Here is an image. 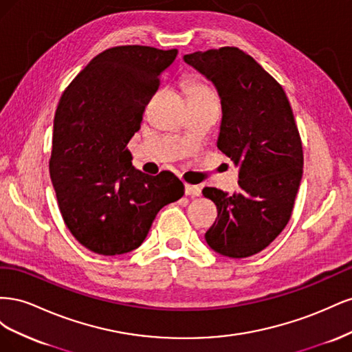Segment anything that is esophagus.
Segmentation results:
<instances>
[{
	"mask_svg": "<svg viewBox=\"0 0 352 352\" xmlns=\"http://www.w3.org/2000/svg\"><path fill=\"white\" fill-rule=\"evenodd\" d=\"M185 194L189 197H199L201 195V188L198 185H185Z\"/></svg>",
	"mask_w": 352,
	"mask_h": 352,
	"instance_id": "obj_1",
	"label": "esophagus"
}]
</instances>
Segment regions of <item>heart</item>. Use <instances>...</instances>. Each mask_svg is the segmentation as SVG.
Returning <instances> with one entry per match:
<instances>
[{
	"label": "heart",
	"mask_w": 352,
	"mask_h": 352,
	"mask_svg": "<svg viewBox=\"0 0 352 352\" xmlns=\"http://www.w3.org/2000/svg\"><path fill=\"white\" fill-rule=\"evenodd\" d=\"M186 95H188V100L189 98H208V97H214L212 95L211 89L199 80L195 79H188L184 83Z\"/></svg>",
	"instance_id": "1"
}]
</instances>
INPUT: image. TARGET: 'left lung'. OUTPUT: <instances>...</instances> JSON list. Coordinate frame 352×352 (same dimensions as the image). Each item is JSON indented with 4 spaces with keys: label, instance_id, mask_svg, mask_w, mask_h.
Returning <instances> with one entry per match:
<instances>
[{
    "label": "left lung",
    "instance_id": "left-lung-1",
    "mask_svg": "<svg viewBox=\"0 0 352 352\" xmlns=\"http://www.w3.org/2000/svg\"><path fill=\"white\" fill-rule=\"evenodd\" d=\"M214 85L221 102L217 146L239 167L235 194L204 188L217 207L208 247L230 258L263 251L291 219L302 177V144L280 85L235 47L184 56Z\"/></svg>",
    "mask_w": 352,
    "mask_h": 352
}]
</instances>
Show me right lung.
Returning <instances> with one entry per match:
<instances>
[{
	"label": "right lung",
	"instance_id": "right-lung-1",
	"mask_svg": "<svg viewBox=\"0 0 352 352\" xmlns=\"http://www.w3.org/2000/svg\"><path fill=\"white\" fill-rule=\"evenodd\" d=\"M177 50L114 47L94 57L63 92L54 116L50 176L72 235L101 255L136 250L157 212L182 198L170 172L132 166L127 144Z\"/></svg>",
	"mask_w": 352,
	"mask_h": 352
}]
</instances>
